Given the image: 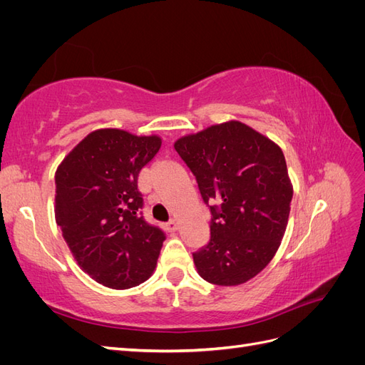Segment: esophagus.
<instances>
[{
  "instance_id": "34e87169",
  "label": "esophagus",
  "mask_w": 365,
  "mask_h": 365,
  "mask_svg": "<svg viewBox=\"0 0 365 365\" xmlns=\"http://www.w3.org/2000/svg\"><path fill=\"white\" fill-rule=\"evenodd\" d=\"M165 228H168V231H175V230H178V222H176L175 219H170L168 224H165Z\"/></svg>"
}]
</instances>
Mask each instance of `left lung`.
Segmentation results:
<instances>
[{
    "label": "left lung",
    "instance_id": "obj_1",
    "mask_svg": "<svg viewBox=\"0 0 365 365\" xmlns=\"http://www.w3.org/2000/svg\"><path fill=\"white\" fill-rule=\"evenodd\" d=\"M175 150L210 208V240L193 252L208 283L236 286L267 267L288 224L292 185L282 149L257 130L227 121L180 138Z\"/></svg>",
    "mask_w": 365,
    "mask_h": 365
}]
</instances>
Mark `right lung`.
Instances as JSON below:
<instances>
[{
    "mask_svg": "<svg viewBox=\"0 0 365 365\" xmlns=\"http://www.w3.org/2000/svg\"><path fill=\"white\" fill-rule=\"evenodd\" d=\"M161 148L157 135L98 129L54 176L56 222L79 267L103 286L129 289L155 269L164 231L141 216L138 175Z\"/></svg>",
    "mask_w": 365,
    "mask_h": 365,
    "instance_id": "right-lung-1",
    "label": "right lung"
}]
</instances>
